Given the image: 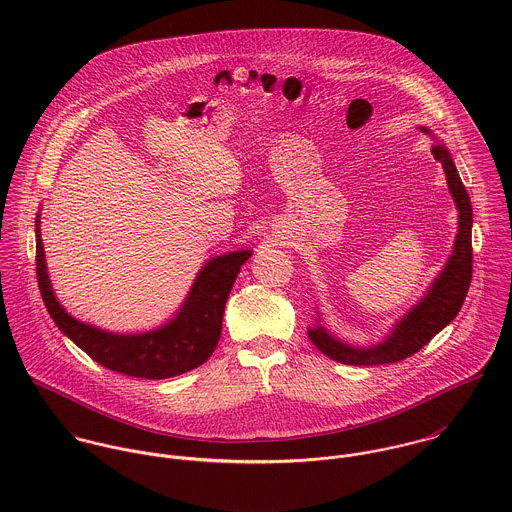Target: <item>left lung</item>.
Listing matches in <instances>:
<instances>
[{"label": "left lung", "instance_id": "8db88e82", "mask_svg": "<svg viewBox=\"0 0 512 512\" xmlns=\"http://www.w3.org/2000/svg\"><path fill=\"white\" fill-rule=\"evenodd\" d=\"M430 134L428 128H420ZM434 157L441 161L449 193L459 211V226L453 244V252L439 272L438 278L430 286L426 295L394 325L390 335L372 347H355L333 337L323 325L307 329L311 343L329 359L343 365L372 366L398 363L424 345H428L439 331L449 325L459 313L465 295L469 292L471 274H473V248H471V226H473V209L469 195L461 183V177L455 169V163L449 155V149L443 144H436L432 149Z\"/></svg>", "mask_w": 512, "mask_h": 512}]
</instances>
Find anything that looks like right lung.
Segmentation results:
<instances>
[{"instance_id":"add662e5","label":"right lung","mask_w":512,"mask_h":512,"mask_svg":"<svg viewBox=\"0 0 512 512\" xmlns=\"http://www.w3.org/2000/svg\"><path fill=\"white\" fill-rule=\"evenodd\" d=\"M39 224L41 220L37 217L35 262L41 297L55 325L90 359L128 376L159 380L189 372L213 355L222 331L228 293L252 250L228 252L209 260L177 315L163 327L136 335H118L74 319L57 301L47 274Z\"/></svg>"}]
</instances>
